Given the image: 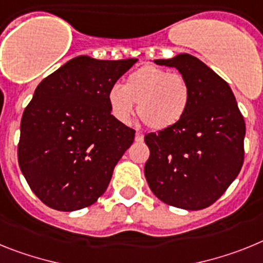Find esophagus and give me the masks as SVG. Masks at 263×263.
Wrapping results in <instances>:
<instances>
[{
    "label": "esophagus",
    "instance_id": "obj_1",
    "mask_svg": "<svg viewBox=\"0 0 263 263\" xmlns=\"http://www.w3.org/2000/svg\"><path fill=\"white\" fill-rule=\"evenodd\" d=\"M135 140L138 141V143H141V141L144 140V135L138 131V132H136V135H135Z\"/></svg>",
    "mask_w": 263,
    "mask_h": 263
}]
</instances>
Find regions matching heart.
Segmentation results:
<instances>
[{
	"label": "heart",
	"mask_w": 263,
	"mask_h": 263,
	"mask_svg": "<svg viewBox=\"0 0 263 263\" xmlns=\"http://www.w3.org/2000/svg\"><path fill=\"white\" fill-rule=\"evenodd\" d=\"M191 97V86L184 75L147 65L131 72L124 86L114 84L107 99L119 122H131L138 104V114L151 128L166 129L184 118Z\"/></svg>",
	"instance_id": "b5f03b06"
}]
</instances>
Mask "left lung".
Instances as JSON below:
<instances>
[{"label": "left lung", "instance_id": "left-lung-1", "mask_svg": "<svg viewBox=\"0 0 263 263\" xmlns=\"http://www.w3.org/2000/svg\"><path fill=\"white\" fill-rule=\"evenodd\" d=\"M179 70L191 86V104L171 128L145 135L144 175L157 198L185 211L212 205L243 163L245 122L229 84L191 54L155 59Z\"/></svg>", "mask_w": 263, "mask_h": 263}]
</instances>
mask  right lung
<instances>
[{
  "instance_id": "add662e5",
  "label": "right lung",
  "mask_w": 263,
  "mask_h": 263,
  "mask_svg": "<svg viewBox=\"0 0 263 263\" xmlns=\"http://www.w3.org/2000/svg\"><path fill=\"white\" fill-rule=\"evenodd\" d=\"M136 62L79 55L36 86L22 115L18 163L43 204L72 212L106 192L135 138L111 115L107 95Z\"/></svg>"
}]
</instances>
